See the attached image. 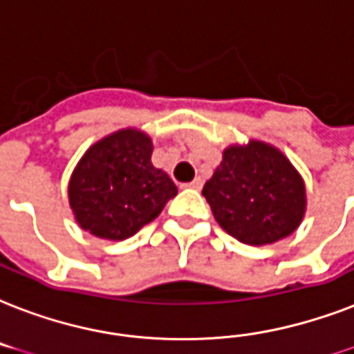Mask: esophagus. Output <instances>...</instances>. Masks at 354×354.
<instances>
[{"label": "esophagus", "mask_w": 354, "mask_h": 354, "mask_svg": "<svg viewBox=\"0 0 354 354\" xmlns=\"http://www.w3.org/2000/svg\"><path fill=\"white\" fill-rule=\"evenodd\" d=\"M201 186H203V180L197 177V179H194L192 183H188L186 188H192V190H201Z\"/></svg>", "instance_id": "34e87169"}]
</instances>
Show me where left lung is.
<instances>
[{"instance_id": "8db88e82", "label": "left lung", "mask_w": 354, "mask_h": 354, "mask_svg": "<svg viewBox=\"0 0 354 354\" xmlns=\"http://www.w3.org/2000/svg\"><path fill=\"white\" fill-rule=\"evenodd\" d=\"M203 196L221 229L248 245L290 236L306 210L305 183L297 169L260 140L227 147Z\"/></svg>"}]
</instances>
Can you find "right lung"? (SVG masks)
Returning a JSON list of instances; mask_svg holds the SVG:
<instances>
[{
    "label": "right lung",
    "mask_w": 354,
    "mask_h": 354,
    "mask_svg": "<svg viewBox=\"0 0 354 354\" xmlns=\"http://www.w3.org/2000/svg\"><path fill=\"white\" fill-rule=\"evenodd\" d=\"M151 153V138L138 129L116 131L84 153L68 185L81 229L105 240H125L162 212L177 186L153 166Z\"/></svg>",
    "instance_id": "right-lung-1"
}]
</instances>
